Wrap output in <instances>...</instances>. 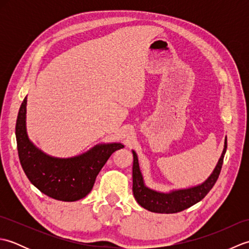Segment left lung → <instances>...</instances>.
<instances>
[{"mask_svg":"<svg viewBox=\"0 0 249 249\" xmlns=\"http://www.w3.org/2000/svg\"><path fill=\"white\" fill-rule=\"evenodd\" d=\"M227 150V137L225 138V145L219 160L216 165L211 176L197 186L183 189H174L169 193L156 192V190L147 187L142 173L140 171L138 156L133 151L134 165H133V193L137 202L142 208L154 213L172 214L186 210L190 206L198 203L210 192L214 184L217 181L223 166L224 157Z\"/></svg>","mask_w":249,"mask_h":249,"instance_id":"8db88e82","label":"left lung"}]
</instances>
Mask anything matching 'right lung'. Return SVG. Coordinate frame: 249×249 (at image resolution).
<instances>
[{"instance_id": "right-lung-1", "label": "right lung", "mask_w": 249, "mask_h": 249, "mask_svg": "<svg viewBox=\"0 0 249 249\" xmlns=\"http://www.w3.org/2000/svg\"><path fill=\"white\" fill-rule=\"evenodd\" d=\"M26 97L19 109L16 139L20 163L30 182L41 193L60 201H77L91 192L97 174L120 142L93 146L81 155L59 158L46 154L29 139L26 133Z\"/></svg>"}]
</instances>
